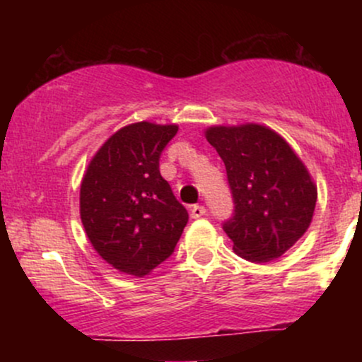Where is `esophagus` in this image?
I'll list each match as a JSON object with an SVG mask.
<instances>
[{"instance_id":"34e87169","label":"esophagus","mask_w":362,"mask_h":362,"mask_svg":"<svg viewBox=\"0 0 362 362\" xmlns=\"http://www.w3.org/2000/svg\"><path fill=\"white\" fill-rule=\"evenodd\" d=\"M206 207L204 206H199V204H195V206H192L190 207V216H192L194 219H199V218H202V216H206Z\"/></svg>"}]
</instances>
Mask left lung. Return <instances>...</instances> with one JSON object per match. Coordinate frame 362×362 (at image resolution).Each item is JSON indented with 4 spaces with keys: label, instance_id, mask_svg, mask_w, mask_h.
Wrapping results in <instances>:
<instances>
[{
    "label": "left lung",
    "instance_id": "left-lung-1",
    "mask_svg": "<svg viewBox=\"0 0 362 362\" xmlns=\"http://www.w3.org/2000/svg\"><path fill=\"white\" fill-rule=\"evenodd\" d=\"M206 139L226 167L235 213L223 223L233 250L252 262H271L308 230L317 185L296 153L260 124L214 126Z\"/></svg>",
    "mask_w": 362,
    "mask_h": 362
}]
</instances>
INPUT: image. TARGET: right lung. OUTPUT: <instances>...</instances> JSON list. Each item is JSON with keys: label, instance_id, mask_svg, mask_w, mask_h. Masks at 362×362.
Instances as JSON below:
<instances>
[{"label": "right lung", "instance_id": "1", "mask_svg": "<svg viewBox=\"0 0 362 362\" xmlns=\"http://www.w3.org/2000/svg\"><path fill=\"white\" fill-rule=\"evenodd\" d=\"M178 126L136 122L119 129L91 158L80 189V216L107 264L148 276L175 250L189 213L160 173V156Z\"/></svg>", "mask_w": 362, "mask_h": 362}]
</instances>
